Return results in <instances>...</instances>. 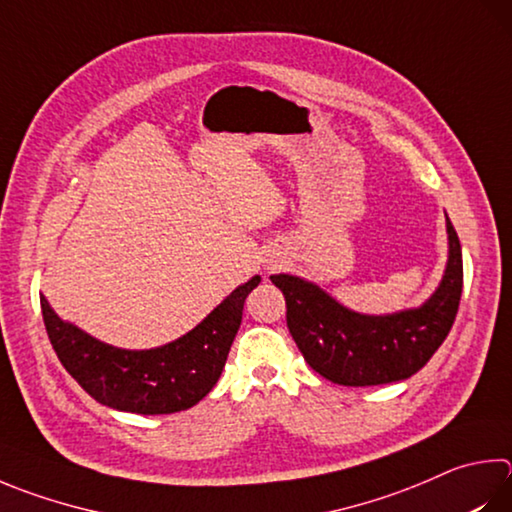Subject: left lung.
<instances>
[{
    "label": "left lung",
    "instance_id": "1",
    "mask_svg": "<svg viewBox=\"0 0 512 512\" xmlns=\"http://www.w3.org/2000/svg\"><path fill=\"white\" fill-rule=\"evenodd\" d=\"M448 237L450 259L439 291L421 309L385 318L353 313L300 277L273 275L286 300L288 331L311 369L336 385L369 387L405 380L425 367L448 338L461 300V244L450 219Z\"/></svg>",
    "mask_w": 512,
    "mask_h": 512
}]
</instances>
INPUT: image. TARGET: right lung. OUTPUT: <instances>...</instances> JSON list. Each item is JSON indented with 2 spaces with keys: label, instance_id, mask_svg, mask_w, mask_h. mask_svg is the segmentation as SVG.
<instances>
[{
  "label": "right lung",
  "instance_id": "obj_1",
  "mask_svg": "<svg viewBox=\"0 0 512 512\" xmlns=\"http://www.w3.org/2000/svg\"><path fill=\"white\" fill-rule=\"evenodd\" d=\"M262 277L232 291L199 327L150 351L109 347L62 322L40 297L42 318L62 367L94 401L134 414H174L197 405L224 371L244 302Z\"/></svg>",
  "mask_w": 512,
  "mask_h": 512
}]
</instances>
